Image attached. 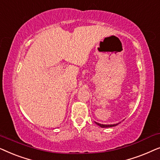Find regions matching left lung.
Instances as JSON below:
<instances>
[{
  "label": "left lung",
  "instance_id": "8db88e82",
  "mask_svg": "<svg viewBox=\"0 0 160 160\" xmlns=\"http://www.w3.org/2000/svg\"><path fill=\"white\" fill-rule=\"evenodd\" d=\"M95 123L96 124H98V126H100V128H112V127H115V126H117V124H119V123H118V124H100V123H98V122H95Z\"/></svg>",
  "mask_w": 160,
  "mask_h": 160
}]
</instances>
